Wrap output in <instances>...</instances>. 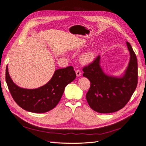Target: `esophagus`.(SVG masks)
Here are the masks:
<instances>
[{
    "mask_svg": "<svg viewBox=\"0 0 146 146\" xmlns=\"http://www.w3.org/2000/svg\"><path fill=\"white\" fill-rule=\"evenodd\" d=\"M75 73H76L77 75V77H79L81 75V71L78 69H76L75 70Z\"/></svg>",
    "mask_w": 146,
    "mask_h": 146,
    "instance_id": "obj_1",
    "label": "esophagus"
}]
</instances>
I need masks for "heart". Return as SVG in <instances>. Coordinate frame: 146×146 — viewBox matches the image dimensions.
<instances>
[{
  "mask_svg": "<svg viewBox=\"0 0 146 146\" xmlns=\"http://www.w3.org/2000/svg\"><path fill=\"white\" fill-rule=\"evenodd\" d=\"M95 57V54L93 52H87V53H84L82 56H81V60L84 63H89L91 62Z\"/></svg>",
  "mask_w": 146,
  "mask_h": 146,
  "instance_id": "obj_1",
  "label": "heart"
}]
</instances>
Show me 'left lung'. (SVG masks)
I'll return each instance as SVG.
<instances>
[{"label":"left lung","instance_id":"8db88e82","mask_svg":"<svg viewBox=\"0 0 146 146\" xmlns=\"http://www.w3.org/2000/svg\"><path fill=\"white\" fill-rule=\"evenodd\" d=\"M130 52V61L125 75L121 78L105 74L100 65V56L83 68V76L90 81L86 100L90 108L100 113H110L123 108L129 102L138 83V64L135 53L126 42Z\"/></svg>","mask_w":146,"mask_h":146}]
</instances>
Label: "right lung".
I'll return each mask as SVG.
<instances>
[{"label":"right lung","instance_id":"1","mask_svg":"<svg viewBox=\"0 0 146 146\" xmlns=\"http://www.w3.org/2000/svg\"><path fill=\"white\" fill-rule=\"evenodd\" d=\"M74 68L57 69L45 85L35 89L20 88L14 83L6 68L5 79L13 100L23 110L43 113L53 109L60 101L65 87L75 78Z\"/></svg>","mask_w":146,"mask_h":146}]
</instances>
